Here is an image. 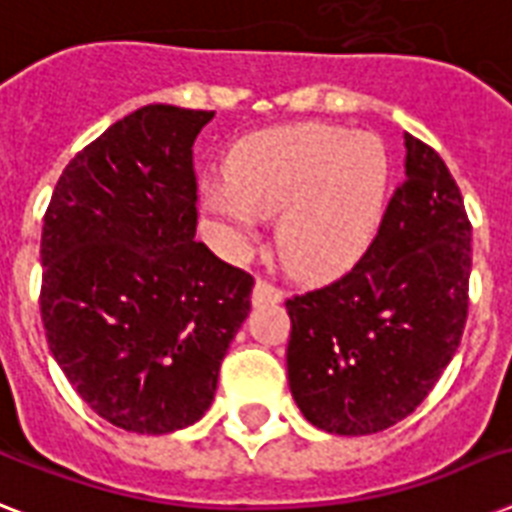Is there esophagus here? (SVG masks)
<instances>
[{"mask_svg":"<svg viewBox=\"0 0 512 512\" xmlns=\"http://www.w3.org/2000/svg\"><path fill=\"white\" fill-rule=\"evenodd\" d=\"M281 297H284V292H281L273 281L268 279H260L257 276L255 281V289H252V303L255 305H265V303H279Z\"/></svg>","mask_w":512,"mask_h":512,"instance_id":"esophagus-1","label":"esophagus"}]
</instances>
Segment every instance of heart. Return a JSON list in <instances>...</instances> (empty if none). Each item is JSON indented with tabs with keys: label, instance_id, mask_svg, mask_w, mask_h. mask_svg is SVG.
I'll return each mask as SVG.
<instances>
[{
	"label": "heart",
	"instance_id": "obj_1",
	"mask_svg": "<svg viewBox=\"0 0 512 512\" xmlns=\"http://www.w3.org/2000/svg\"><path fill=\"white\" fill-rule=\"evenodd\" d=\"M390 193V154L372 132L295 124L247 140L231 175L201 185V201L236 233L257 215H281V255L303 276H335L380 231Z\"/></svg>",
	"mask_w": 512,
	"mask_h": 512
}]
</instances>
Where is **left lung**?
<instances>
[{
	"instance_id": "8db88e82",
	"label": "left lung",
	"mask_w": 512,
	"mask_h": 512,
	"mask_svg": "<svg viewBox=\"0 0 512 512\" xmlns=\"http://www.w3.org/2000/svg\"><path fill=\"white\" fill-rule=\"evenodd\" d=\"M406 177L353 268L287 300L289 390L305 420L369 436L425 401L468 321L470 220L444 159L406 132Z\"/></svg>"
}]
</instances>
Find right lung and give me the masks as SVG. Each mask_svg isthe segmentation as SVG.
<instances>
[{
    "label": "right lung",
    "mask_w": 512,
    "mask_h": 512,
    "mask_svg": "<svg viewBox=\"0 0 512 512\" xmlns=\"http://www.w3.org/2000/svg\"><path fill=\"white\" fill-rule=\"evenodd\" d=\"M215 111L154 103L66 164L42 228L44 332L103 420L162 436L207 412L255 279L196 241L193 140Z\"/></svg>",
    "instance_id": "add662e5"
}]
</instances>
